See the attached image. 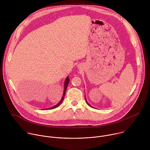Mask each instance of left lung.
<instances>
[{"label": "left lung", "instance_id": "1", "mask_svg": "<svg viewBox=\"0 0 150 150\" xmlns=\"http://www.w3.org/2000/svg\"><path fill=\"white\" fill-rule=\"evenodd\" d=\"M85 100H86V99H85ZM86 101H87V100H86ZM87 103H88V102H87ZM88 105H90V104H88ZM90 106H91V105H90Z\"/></svg>", "mask_w": 150, "mask_h": 150}]
</instances>
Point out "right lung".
I'll list each match as a JSON object with an SVG mask.
<instances>
[{
  "label": "right lung",
  "mask_w": 150,
  "mask_h": 150,
  "mask_svg": "<svg viewBox=\"0 0 150 150\" xmlns=\"http://www.w3.org/2000/svg\"><path fill=\"white\" fill-rule=\"evenodd\" d=\"M69 78L68 77H67V79H66V80H65V85H64V87H65V88H64V92H63V97H62V99H61L60 101L57 104H56V105H54V106L52 107V108H49V109H54V108H57V106H59V105L62 103V101H63V99H64V97H65V93H66L65 92H66V91H67V87H68V83H69Z\"/></svg>",
  "instance_id": "right-lung-1"
}]
</instances>
